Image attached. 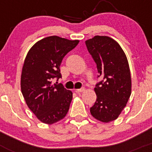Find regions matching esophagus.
I'll return each mask as SVG.
<instances>
[{
	"instance_id": "esophagus-1",
	"label": "esophagus",
	"mask_w": 152,
	"mask_h": 152,
	"mask_svg": "<svg viewBox=\"0 0 152 152\" xmlns=\"http://www.w3.org/2000/svg\"><path fill=\"white\" fill-rule=\"evenodd\" d=\"M85 91V89H84V88H80V89H76V90H75V91H76V92H77V93L83 92V91Z\"/></svg>"
}]
</instances>
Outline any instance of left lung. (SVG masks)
<instances>
[{
    "label": "left lung",
    "instance_id": "1",
    "mask_svg": "<svg viewBox=\"0 0 152 152\" xmlns=\"http://www.w3.org/2000/svg\"><path fill=\"white\" fill-rule=\"evenodd\" d=\"M96 64V100L91 113L95 119L109 123L116 119L131 95L132 80L128 60L120 45L110 37L95 36L85 42Z\"/></svg>",
    "mask_w": 152,
    "mask_h": 152
}]
</instances>
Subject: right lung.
<instances>
[{
    "label": "right lung",
    "instance_id": "add662e5",
    "mask_svg": "<svg viewBox=\"0 0 152 152\" xmlns=\"http://www.w3.org/2000/svg\"><path fill=\"white\" fill-rule=\"evenodd\" d=\"M57 36L44 38L29 49L21 75V91L28 107L40 121L53 124L66 116L72 92L61 84H52L61 77L63 58L78 44Z\"/></svg>",
    "mask_w": 152,
    "mask_h": 152
}]
</instances>
